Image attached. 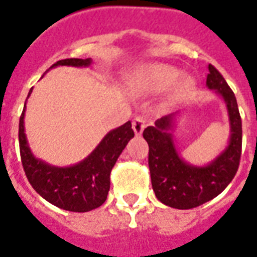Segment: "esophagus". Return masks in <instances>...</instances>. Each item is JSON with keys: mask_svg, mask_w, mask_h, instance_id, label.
<instances>
[{"mask_svg": "<svg viewBox=\"0 0 257 257\" xmlns=\"http://www.w3.org/2000/svg\"><path fill=\"white\" fill-rule=\"evenodd\" d=\"M148 124V119L144 116V115H138V116L134 117V120H133V128H134V133H136L137 136H141L142 134V131Z\"/></svg>", "mask_w": 257, "mask_h": 257, "instance_id": "obj_1", "label": "esophagus"}]
</instances>
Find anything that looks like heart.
<instances>
[{"mask_svg":"<svg viewBox=\"0 0 257 257\" xmlns=\"http://www.w3.org/2000/svg\"><path fill=\"white\" fill-rule=\"evenodd\" d=\"M181 73L177 69L164 63H153L138 69L131 76V85L141 92H161L169 89L177 81L180 80ZM192 88L190 80L181 81L179 89L181 92H188Z\"/></svg>","mask_w":257,"mask_h":257,"instance_id":"b5f03b06","label":"heart"}]
</instances>
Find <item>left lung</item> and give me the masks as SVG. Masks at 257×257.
<instances>
[{"instance_id": "8db88e82", "label": "left lung", "mask_w": 257, "mask_h": 257, "mask_svg": "<svg viewBox=\"0 0 257 257\" xmlns=\"http://www.w3.org/2000/svg\"><path fill=\"white\" fill-rule=\"evenodd\" d=\"M206 84L225 100L231 127L229 146L215 161L207 167H192L179 157L169 133L173 115L163 116L154 126L144 130V138L149 145V169L154 194L161 203L173 209H194L215 198L229 186L240 165L242 126L236 96L213 65H209Z\"/></svg>"}]
</instances>
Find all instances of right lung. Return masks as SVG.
<instances>
[{
	"instance_id": "1",
	"label": "right lung",
	"mask_w": 257,
	"mask_h": 257,
	"mask_svg": "<svg viewBox=\"0 0 257 257\" xmlns=\"http://www.w3.org/2000/svg\"><path fill=\"white\" fill-rule=\"evenodd\" d=\"M59 65L88 66L90 59L67 58L54 63L53 67ZM24 111L26 105L19 123V144L21 164L34 190L47 202L67 211L85 213L100 207L107 199L113 165L127 142L134 137L131 121L109 131L99 146L80 164L69 168H57L47 165L31 153L24 133Z\"/></svg>"
}]
</instances>
